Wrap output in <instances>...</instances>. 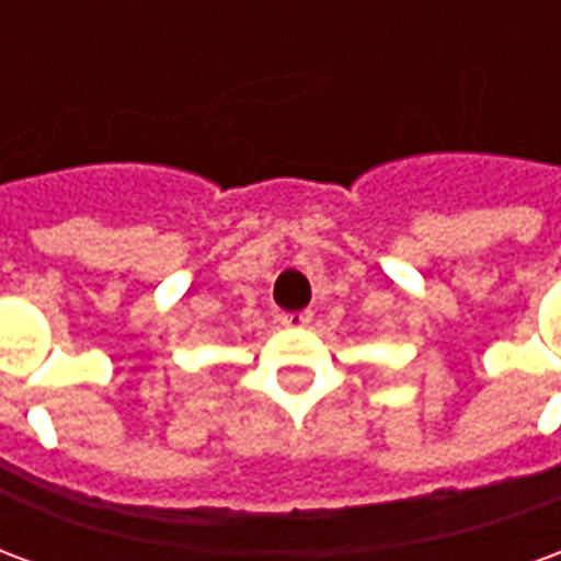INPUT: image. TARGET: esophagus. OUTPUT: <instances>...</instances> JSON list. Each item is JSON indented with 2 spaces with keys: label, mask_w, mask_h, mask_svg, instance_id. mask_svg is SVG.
Segmentation results:
<instances>
[{
  "label": "esophagus",
  "mask_w": 561,
  "mask_h": 561,
  "mask_svg": "<svg viewBox=\"0 0 561 561\" xmlns=\"http://www.w3.org/2000/svg\"><path fill=\"white\" fill-rule=\"evenodd\" d=\"M279 321L285 328H306V324L312 321V312H309V309H304V312H285Z\"/></svg>",
  "instance_id": "esophagus-1"
}]
</instances>
